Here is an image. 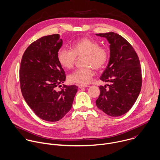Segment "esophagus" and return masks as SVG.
Here are the masks:
<instances>
[{"instance_id":"esophagus-1","label":"esophagus","mask_w":160,"mask_h":160,"mask_svg":"<svg viewBox=\"0 0 160 160\" xmlns=\"http://www.w3.org/2000/svg\"><path fill=\"white\" fill-rule=\"evenodd\" d=\"M78 87H79L80 88H85V87H88V86L87 85H83V84H80V85H78Z\"/></svg>"}]
</instances>
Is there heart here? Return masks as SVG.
I'll use <instances>...</instances> for the list:
<instances>
[{
    "instance_id": "1",
    "label": "heart",
    "mask_w": 160,
    "mask_h": 160,
    "mask_svg": "<svg viewBox=\"0 0 160 160\" xmlns=\"http://www.w3.org/2000/svg\"><path fill=\"white\" fill-rule=\"evenodd\" d=\"M83 67L77 69L68 76L71 83H88L93 76V68L102 69L109 59V52L107 48L90 38H82L71 44V50L61 48L57 52V60L61 67L69 70L73 67L76 57H83Z\"/></svg>"
}]
</instances>
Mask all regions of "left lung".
<instances>
[{"instance_id": "left-lung-1", "label": "left lung", "mask_w": 160, "mask_h": 160, "mask_svg": "<svg viewBox=\"0 0 160 160\" xmlns=\"http://www.w3.org/2000/svg\"><path fill=\"white\" fill-rule=\"evenodd\" d=\"M110 44L109 64L100 79L109 82L100 86L97 107L112 117L122 116L133 106L140 93L142 74L140 62L133 47L121 35L110 32L96 34Z\"/></svg>"}]
</instances>
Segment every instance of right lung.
<instances>
[{
    "label": "right lung",
    "instance_id": "obj_1",
    "mask_svg": "<svg viewBox=\"0 0 160 160\" xmlns=\"http://www.w3.org/2000/svg\"><path fill=\"white\" fill-rule=\"evenodd\" d=\"M63 41L58 34L41 37L32 42L22 57L19 81L22 96L40 119L55 122L71 109L77 92L76 85L63 84L64 70L57 60Z\"/></svg>",
    "mask_w": 160,
    "mask_h": 160
}]
</instances>
